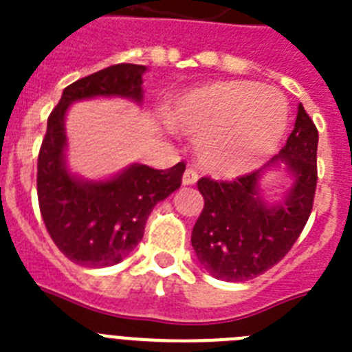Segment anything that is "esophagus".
<instances>
[{"label":"esophagus","instance_id":"34e87169","mask_svg":"<svg viewBox=\"0 0 352 352\" xmlns=\"http://www.w3.org/2000/svg\"><path fill=\"white\" fill-rule=\"evenodd\" d=\"M197 171L192 170V168H188V170L184 171V175H182V184H184V186H192V184L197 182Z\"/></svg>","mask_w":352,"mask_h":352}]
</instances>
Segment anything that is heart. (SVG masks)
<instances>
[{"label": "heart", "mask_w": 352, "mask_h": 352, "mask_svg": "<svg viewBox=\"0 0 352 352\" xmlns=\"http://www.w3.org/2000/svg\"><path fill=\"white\" fill-rule=\"evenodd\" d=\"M166 117L195 137V155L217 177H237L267 162L289 126V106L274 87L217 82L173 98Z\"/></svg>", "instance_id": "b5f03b06"}]
</instances>
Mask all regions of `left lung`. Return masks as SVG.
<instances>
[{"mask_svg": "<svg viewBox=\"0 0 352 352\" xmlns=\"http://www.w3.org/2000/svg\"><path fill=\"white\" fill-rule=\"evenodd\" d=\"M318 129L298 106L294 129L283 149L265 168L235 181L199 179L204 208L192 232L199 263L223 281H248L281 261L311 215L318 182ZM293 177V186L278 204H267L258 182L270 167Z\"/></svg>", "mask_w": 352, "mask_h": 352, "instance_id": "1", "label": "left lung"}]
</instances>
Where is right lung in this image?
<instances>
[{
  "label": "right lung",
  "instance_id": "right-lung-1",
  "mask_svg": "<svg viewBox=\"0 0 352 352\" xmlns=\"http://www.w3.org/2000/svg\"><path fill=\"white\" fill-rule=\"evenodd\" d=\"M146 65L118 63L67 85L47 120L38 155V203L47 232L63 256L91 268L117 265L144 235L157 203L181 188L184 162L170 170L131 164L104 181H85L65 164V115L73 102L120 96L142 104Z\"/></svg>",
  "mask_w": 352,
  "mask_h": 352
}]
</instances>
